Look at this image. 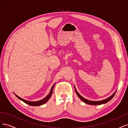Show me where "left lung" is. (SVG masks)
<instances>
[{"label": "left lung", "mask_w": 128, "mask_h": 128, "mask_svg": "<svg viewBox=\"0 0 128 128\" xmlns=\"http://www.w3.org/2000/svg\"><path fill=\"white\" fill-rule=\"evenodd\" d=\"M75 91H76V93L77 96H78V97L80 98V99L82 100V101H83L84 102L86 103L87 104H91V105H100V104H106L107 102L110 101V100L113 98V96H114L115 93H116V91H115L112 96H110L108 98H106L105 99H104V100H100V101H92V100H88V99H86V98H84V97H83L82 96L78 94V92H77V90L76 89L75 86Z\"/></svg>", "instance_id": "8db88e82"}]
</instances>
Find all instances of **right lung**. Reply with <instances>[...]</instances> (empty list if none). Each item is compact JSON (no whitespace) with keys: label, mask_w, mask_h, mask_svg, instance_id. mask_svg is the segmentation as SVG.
Masks as SVG:
<instances>
[{"label":"right lung","mask_w":128,"mask_h":128,"mask_svg":"<svg viewBox=\"0 0 128 128\" xmlns=\"http://www.w3.org/2000/svg\"><path fill=\"white\" fill-rule=\"evenodd\" d=\"M56 83L54 84L53 85V86H52L51 88V90H50V92H49L48 94L46 96L45 98H44V99H42V100H39V101H37V102H30V101H28V100H26L25 99H22L21 98H20V96H17L16 94L15 95L16 96V97H18V99H19L20 100H22V102H25L26 104H29V105L30 106H40V105H42V104H44L45 103H46V102H47L48 100L50 99V98H51V96H52V92H53V88L54 86V85H55Z\"/></svg>","instance_id":"1"}]
</instances>
